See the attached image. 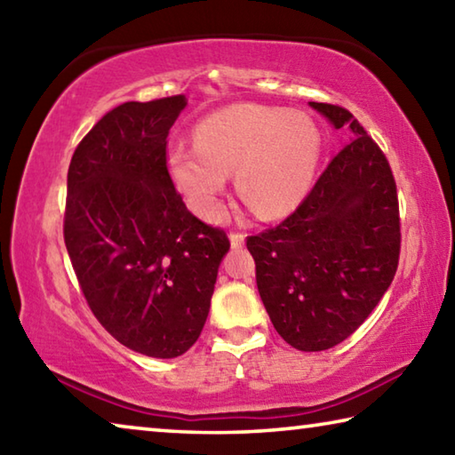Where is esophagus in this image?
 I'll list each match as a JSON object with an SVG mask.
<instances>
[{"label":"esophagus","mask_w":455,"mask_h":455,"mask_svg":"<svg viewBox=\"0 0 455 455\" xmlns=\"http://www.w3.org/2000/svg\"><path fill=\"white\" fill-rule=\"evenodd\" d=\"M244 233H230V246H233V249H241V246L244 244Z\"/></svg>","instance_id":"obj_1"}]
</instances>
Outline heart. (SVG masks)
<instances>
[{
    "mask_svg": "<svg viewBox=\"0 0 455 455\" xmlns=\"http://www.w3.org/2000/svg\"><path fill=\"white\" fill-rule=\"evenodd\" d=\"M321 158V134L303 112L236 104L200 122L195 146H172L168 172L192 211L219 219L227 176L263 219H281L309 195Z\"/></svg>",
    "mask_w": 455,
    "mask_h": 455,
    "instance_id": "obj_1",
    "label": "heart"
}]
</instances>
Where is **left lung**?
<instances>
[{
	"label": "left lung",
	"instance_id": "8db88e82",
	"mask_svg": "<svg viewBox=\"0 0 455 455\" xmlns=\"http://www.w3.org/2000/svg\"><path fill=\"white\" fill-rule=\"evenodd\" d=\"M353 140L331 160L281 225L246 238L257 287L291 347L325 351L345 341L394 281L402 230L394 172L349 110L309 102Z\"/></svg>",
	"mask_w": 455,
	"mask_h": 455
}]
</instances>
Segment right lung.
<instances>
[{
	"label": "right lung",
	"instance_id": "obj_1",
	"mask_svg": "<svg viewBox=\"0 0 455 455\" xmlns=\"http://www.w3.org/2000/svg\"><path fill=\"white\" fill-rule=\"evenodd\" d=\"M187 102L116 106L68 168L64 241L84 297L116 341L158 359L196 343L230 249L225 230L187 209L168 172L166 138Z\"/></svg>",
	"mask_w": 455,
	"mask_h": 455
}]
</instances>
